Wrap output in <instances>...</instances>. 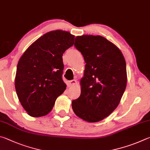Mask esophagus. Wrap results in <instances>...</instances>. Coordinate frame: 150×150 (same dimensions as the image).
Wrapping results in <instances>:
<instances>
[{
  "label": "esophagus",
  "mask_w": 150,
  "mask_h": 150,
  "mask_svg": "<svg viewBox=\"0 0 150 150\" xmlns=\"http://www.w3.org/2000/svg\"><path fill=\"white\" fill-rule=\"evenodd\" d=\"M76 80H70L68 82V84H69L70 86H74L75 84H76Z\"/></svg>",
  "instance_id": "1"
}]
</instances>
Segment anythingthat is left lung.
Wrapping results in <instances>:
<instances>
[{
	"label": "left lung",
	"mask_w": 150,
	"mask_h": 150,
	"mask_svg": "<svg viewBox=\"0 0 150 150\" xmlns=\"http://www.w3.org/2000/svg\"><path fill=\"white\" fill-rule=\"evenodd\" d=\"M74 45L86 63L80 80L81 94L72 102L76 116L96 122L119 105L127 83V65L122 52L101 35L77 36Z\"/></svg>",
	"instance_id": "obj_1"
}]
</instances>
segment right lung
<instances>
[{"label":"right lung","mask_w":150,"mask_h":150,"mask_svg":"<svg viewBox=\"0 0 150 150\" xmlns=\"http://www.w3.org/2000/svg\"><path fill=\"white\" fill-rule=\"evenodd\" d=\"M75 36L54 30L40 37L25 50L18 61L15 88L18 99L28 114L45 116L67 85L62 79V54L74 45Z\"/></svg>","instance_id":"right-lung-1"}]
</instances>
